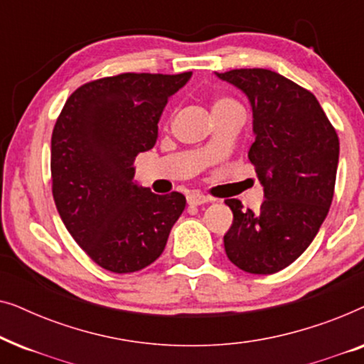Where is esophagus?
Masks as SVG:
<instances>
[{"mask_svg":"<svg viewBox=\"0 0 364 364\" xmlns=\"http://www.w3.org/2000/svg\"><path fill=\"white\" fill-rule=\"evenodd\" d=\"M208 200H210V198L202 196V193H197V192H192V193H188V196H187L188 205H196L197 207V205H202V203H207Z\"/></svg>","mask_w":364,"mask_h":364,"instance_id":"esophagus-1","label":"esophagus"}]
</instances>
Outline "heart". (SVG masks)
I'll return each mask as SVG.
<instances>
[{"label":"heart","instance_id":"b5f03b06","mask_svg":"<svg viewBox=\"0 0 364 364\" xmlns=\"http://www.w3.org/2000/svg\"><path fill=\"white\" fill-rule=\"evenodd\" d=\"M232 101H228V99H217L215 102H213V107H218V106H225V104H230Z\"/></svg>","mask_w":364,"mask_h":364}]
</instances>
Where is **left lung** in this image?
Wrapping results in <instances>:
<instances>
[{
    "label": "left lung",
    "instance_id": "8db88e82",
    "mask_svg": "<svg viewBox=\"0 0 364 364\" xmlns=\"http://www.w3.org/2000/svg\"><path fill=\"white\" fill-rule=\"evenodd\" d=\"M250 101L255 142L248 159L263 186L260 210L225 203L233 223L223 235L225 253L247 273L270 275L306 250L330 210L340 141L310 91L270 69L215 73Z\"/></svg>",
    "mask_w": 364,
    "mask_h": 364
}]
</instances>
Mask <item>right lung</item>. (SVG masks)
<instances>
[{
  "label": "right lung",
  "instance_id": "1",
  "mask_svg": "<svg viewBox=\"0 0 364 364\" xmlns=\"http://www.w3.org/2000/svg\"><path fill=\"white\" fill-rule=\"evenodd\" d=\"M192 73H124L77 87L51 137L53 197L77 245L99 267L132 273L162 255L186 208L178 192L134 182L137 154L154 147L157 122Z\"/></svg>",
  "mask_w": 364,
  "mask_h": 364
}]
</instances>
